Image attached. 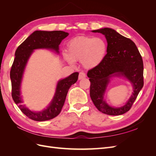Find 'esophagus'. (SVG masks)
Here are the masks:
<instances>
[{
	"instance_id": "obj_1",
	"label": "esophagus",
	"mask_w": 156,
	"mask_h": 156,
	"mask_svg": "<svg viewBox=\"0 0 156 156\" xmlns=\"http://www.w3.org/2000/svg\"><path fill=\"white\" fill-rule=\"evenodd\" d=\"M86 77V74L85 73H84L83 72H81L79 73V80H81V79H83Z\"/></svg>"
}]
</instances>
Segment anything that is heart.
I'll return each mask as SVG.
<instances>
[{
    "mask_svg": "<svg viewBox=\"0 0 156 156\" xmlns=\"http://www.w3.org/2000/svg\"><path fill=\"white\" fill-rule=\"evenodd\" d=\"M107 51V45L101 37L78 36L68 42V54L65 53L64 58L71 64L81 60L83 67L92 69L102 62Z\"/></svg>",
    "mask_w": 156,
    "mask_h": 156,
    "instance_id": "1",
    "label": "heart"
}]
</instances>
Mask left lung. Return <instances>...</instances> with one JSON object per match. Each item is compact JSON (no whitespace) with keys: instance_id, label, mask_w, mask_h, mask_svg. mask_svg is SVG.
I'll list each match as a JSON object with an SVG mask.
<instances>
[{"instance_id":"obj_1","label":"left lung","mask_w":156,"mask_h":156,"mask_svg":"<svg viewBox=\"0 0 156 156\" xmlns=\"http://www.w3.org/2000/svg\"><path fill=\"white\" fill-rule=\"evenodd\" d=\"M105 36L107 54L96 67L88 70L90 96L94 105L104 114L121 115L128 111L144 85L143 62L134 42L110 28L94 30ZM113 76H124L132 83L134 90L126 104L120 108L108 105L104 95L110 79Z\"/></svg>"}]
</instances>
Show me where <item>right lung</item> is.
<instances>
[{
    "mask_svg": "<svg viewBox=\"0 0 156 156\" xmlns=\"http://www.w3.org/2000/svg\"><path fill=\"white\" fill-rule=\"evenodd\" d=\"M69 34L61 30H36L31 34L16 51L13 64L10 71L12 82V96L20 110L29 119L35 121H45L58 116L64 104L69 88L77 82L78 72L71 74L68 77L60 80L56 85L55 94L49 106L39 112L30 111L22 105L21 84L24 71L30 55L37 49H47L59 53V45Z\"/></svg>",
    "mask_w": 156,
    "mask_h": 156,
    "instance_id": "add662e5",
    "label": "right lung"
}]
</instances>
